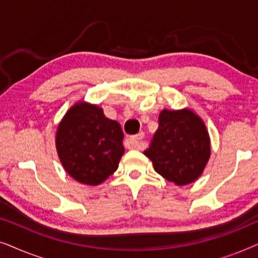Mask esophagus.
Segmentation results:
<instances>
[{
    "label": "esophagus",
    "mask_w": 258,
    "mask_h": 258,
    "mask_svg": "<svg viewBox=\"0 0 258 258\" xmlns=\"http://www.w3.org/2000/svg\"><path fill=\"white\" fill-rule=\"evenodd\" d=\"M144 134H137V135H134L129 139V148L130 149H136V148H140L141 146V141L143 140Z\"/></svg>",
    "instance_id": "obj_1"
}]
</instances>
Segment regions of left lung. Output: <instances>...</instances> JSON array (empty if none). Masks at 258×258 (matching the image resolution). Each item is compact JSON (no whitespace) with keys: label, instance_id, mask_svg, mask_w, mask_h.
<instances>
[{"label":"left lung","instance_id":"8db88e82","mask_svg":"<svg viewBox=\"0 0 258 258\" xmlns=\"http://www.w3.org/2000/svg\"><path fill=\"white\" fill-rule=\"evenodd\" d=\"M144 155L153 161L155 171L177 185L199 178L210 156L206 125L190 110H163L158 128Z\"/></svg>","mask_w":258,"mask_h":258}]
</instances>
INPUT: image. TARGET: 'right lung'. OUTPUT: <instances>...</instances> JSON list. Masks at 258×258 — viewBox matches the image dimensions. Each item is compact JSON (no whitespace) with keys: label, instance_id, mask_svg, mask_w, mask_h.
Returning <instances> with one entry per match:
<instances>
[{"label":"right lung","instance_id":"1","mask_svg":"<svg viewBox=\"0 0 258 258\" xmlns=\"http://www.w3.org/2000/svg\"><path fill=\"white\" fill-rule=\"evenodd\" d=\"M118 122L97 105L79 103L58 125L56 148L66 171L83 184L97 185L114 174L124 154Z\"/></svg>","mask_w":258,"mask_h":258}]
</instances>
